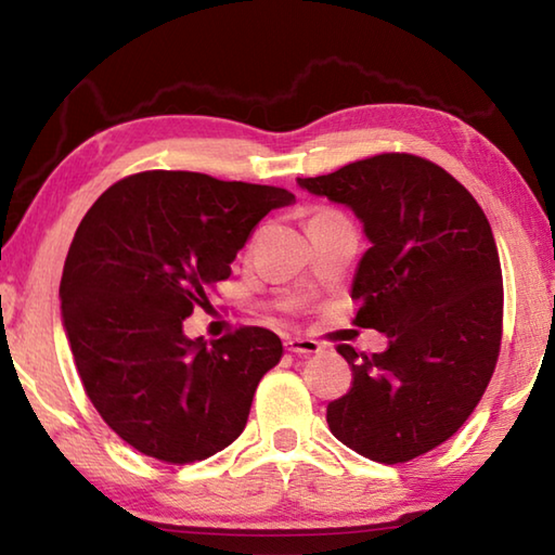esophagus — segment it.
<instances>
[{
  "label": "esophagus",
  "instance_id": "34e87169",
  "mask_svg": "<svg viewBox=\"0 0 555 555\" xmlns=\"http://www.w3.org/2000/svg\"><path fill=\"white\" fill-rule=\"evenodd\" d=\"M286 350L294 352V354H304V357H311L321 352V343L311 340V337H286Z\"/></svg>",
  "mask_w": 555,
  "mask_h": 555
}]
</instances>
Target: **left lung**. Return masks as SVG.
I'll return each mask as SVG.
<instances>
[{
  "label": "left lung",
  "mask_w": 555,
  "mask_h": 555,
  "mask_svg": "<svg viewBox=\"0 0 555 555\" xmlns=\"http://www.w3.org/2000/svg\"><path fill=\"white\" fill-rule=\"evenodd\" d=\"M345 205L370 249L352 279L354 323L389 337L384 352H340L352 389L327 403L333 436L377 463H406L465 424L492 379L502 340V267L490 222L443 168L379 154L296 178Z\"/></svg>",
  "instance_id": "8db88e82"
}]
</instances>
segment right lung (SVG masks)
<instances>
[{
    "label": "right lung",
    "instance_id": "1",
    "mask_svg": "<svg viewBox=\"0 0 555 555\" xmlns=\"http://www.w3.org/2000/svg\"><path fill=\"white\" fill-rule=\"evenodd\" d=\"M294 193L193 171H146L109 185L75 230L61 318L82 387L139 453L195 463L247 426L251 399L284 345L267 327L220 340L183 321L232 274L259 220Z\"/></svg>",
    "mask_w": 555,
    "mask_h": 555
}]
</instances>
